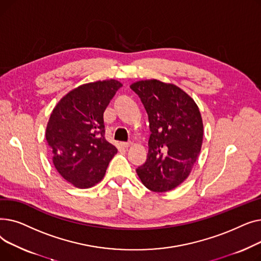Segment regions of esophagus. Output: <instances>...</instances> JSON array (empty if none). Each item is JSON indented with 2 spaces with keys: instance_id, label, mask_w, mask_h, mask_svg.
<instances>
[{
  "instance_id": "34e87169",
  "label": "esophagus",
  "mask_w": 261,
  "mask_h": 261,
  "mask_svg": "<svg viewBox=\"0 0 261 261\" xmlns=\"http://www.w3.org/2000/svg\"><path fill=\"white\" fill-rule=\"evenodd\" d=\"M120 146H121V147H123V148H128V147H130V146H131V143H130V142H128V143H125V142H123V143H120Z\"/></svg>"
}]
</instances>
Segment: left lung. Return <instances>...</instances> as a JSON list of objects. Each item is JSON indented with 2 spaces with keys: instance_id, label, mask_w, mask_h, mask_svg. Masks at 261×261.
<instances>
[{
  "instance_id": "8db88e82",
  "label": "left lung",
  "mask_w": 261,
  "mask_h": 261,
  "mask_svg": "<svg viewBox=\"0 0 261 261\" xmlns=\"http://www.w3.org/2000/svg\"><path fill=\"white\" fill-rule=\"evenodd\" d=\"M130 88L146 109L151 131L147 160L136 173L150 190H172L187 179L201 151L199 107L181 88L158 79L136 81Z\"/></svg>"
}]
</instances>
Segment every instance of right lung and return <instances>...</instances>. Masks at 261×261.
Wrapping results in <instances>:
<instances>
[{
    "label": "right lung",
    "mask_w": 261,
    "mask_h": 261,
    "mask_svg": "<svg viewBox=\"0 0 261 261\" xmlns=\"http://www.w3.org/2000/svg\"><path fill=\"white\" fill-rule=\"evenodd\" d=\"M121 82H89L65 94L49 116L45 138L53 164L63 179L77 188L99 183L117 153L105 139L103 112Z\"/></svg>",
    "instance_id": "1"
}]
</instances>
